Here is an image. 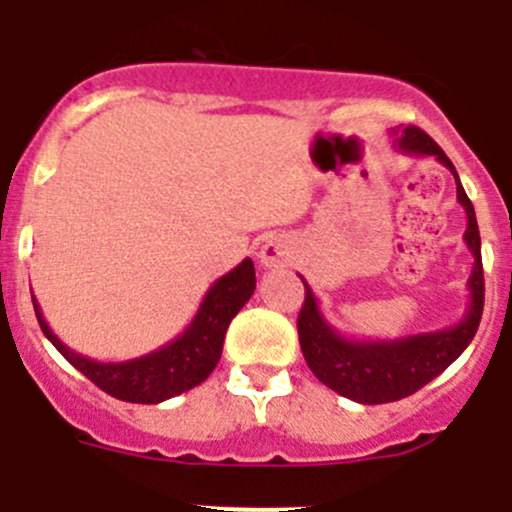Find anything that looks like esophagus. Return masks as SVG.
Segmentation results:
<instances>
[{
  "label": "esophagus",
  "mask_w": 512,
  "mask_h": 512,
  "mask_svg": "<svg viewBox=\"0 0 512 512\" xmlns=\"http://www.w3.org/2000/svg\"><path fill=\"white\" fill-rule=\"evenodd\" d=\"M261 264L269 266V269H279V266H287L289 259H292V248H289L287 238L282 235H271L266 238V243L259 251Z\"/></svg>",
  "instance_id": "1"
}]
</instances>
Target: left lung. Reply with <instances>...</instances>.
Wrapping results in <instances>:
<instances>
[{
  "mask_svg": "<svg viewBox=\"0 0 512 512\" xmlns=\"http://www.w3.org/2000/svg\"><path fill=\"white\" fill-rule=\"evenodd\" d=\"M395 148L408 156H433L441 161L456 179V200L467 212V230L464 241L474 256L472 274H469V305L464 318L451 328L418 333V336L395 338V341H359V338L341 336L320 312L318 297L312 295L310 284H305V302H302L297 333L300 348L310 372L338 395L361 405H382L413 395L420 387L436 379L449 364H454L464 348L472 343L474 333L482 320L485 307V271H482V251H479V228L474 205L461 187L459 174L449 156L441 151L436 140L420 128L392 130Z\"/></svg>",
  "mask_w": 512,
  "mask_h": 512,
  "instance_id": "1",
  "label": "left lung"
}]
</instances>
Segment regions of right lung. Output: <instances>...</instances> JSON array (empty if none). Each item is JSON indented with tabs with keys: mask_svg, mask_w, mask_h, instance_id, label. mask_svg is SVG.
<instances>
[{
	"mask_svg": "<svg viewBox=\"0 0 512 512\" xmlns=\"http://www.w3.org/2000/svg\"><path fill=\"white\" fill-rule=\"evenodd\" d=\"M256 289V271L253 261L243 259L241 264L217 279L207 289L200 310L187 325L182 336H176L166 346L151 354L128 361H94L71 351L61 338L45 323L40 305L33 300L40 330L45 338L61 351L69 364H74L87 379H92L99 390L125 402L156 405L169 397L182 395L197 384L205 382L223 354V341L230 320L241 312Z\"/></svg>",
	"mask_w": 512,
	"mask_h": 512,
	"instance_id": "add662e5",
	"label": "right lung"
}]
</instances>
